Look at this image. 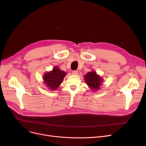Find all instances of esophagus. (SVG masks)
<instances>
[{"instance_id":"obj_1","label":"esophagus","mask_w":146,"mask_h":146,"mask_svg":"<svg viewBox=\"0 0 146 146\" xmlns=\"http://www.w3.org/2000/svg\"><path fill=\"white\" fill-rule=\"evenodd\" d=\"M72 73H73V74L77 75V74H78V70H73V71L72 72Z\"/></svg>"}]
</instances>
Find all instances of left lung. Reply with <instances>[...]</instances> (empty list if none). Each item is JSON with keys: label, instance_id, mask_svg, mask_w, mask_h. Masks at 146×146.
Returning <instances> with one entry per match:
<instances>
[{"label": "left lung", "instance_id": "obj_1", "mask_svg": "<svg viewBox=\"0 0 146 146\" xmlns=\"http://www.w3.org/2000/svg\"><path fill=\"white\" fill-rule=\"evenodd\" d=\"M85 80L89 87L94 90H98L100 88L102 79L95 72L88 73L85 76Z\"/></svg>", "mask_w": 146, "mask_h": 146}]
</instances>
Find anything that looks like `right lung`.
Listing matches in <instances>:
<instances>
[{
	"label": "right lung",
	"instance_id": "add662e5",
	"mask_svg": "<svg viewBox=\"0 0 146 146\" xmlns=\"http://www.w3.org/2000/svg\"><path fill=\"white\" fill-rule=\"evenodd\" d=\"M66 75L65 72L61 71L58 67H55L51 72L44 75L43 79L47 87L52 90H56L59 87Z\"/></svg>",
	"mask_w": 146,
	"mask_h": 146
}]
</instances>
